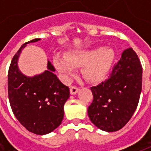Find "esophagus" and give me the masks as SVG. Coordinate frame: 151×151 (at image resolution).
Returning a JSON list of instances; mask_svg holds the SVG:
<instances>
[{
	"label": "esophagus",
	"instance_id": "34e87169",
	"mask_svg": "<svg viewBox=\"0 0 151 151\" xmlns=\"http://www.w3.org/2000/svg\"><path fill=\"white\" fill-rule=\"evenodd\" d=\"M78 87H77L75 86H70V94L71 95H75V94L78 93Z\"/></svg>",
	"mask_w": 151,
	"mask_h": 151
}]
</instances>
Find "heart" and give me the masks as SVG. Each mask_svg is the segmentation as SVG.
<instances>
[{
	"label": "heart",
	"mask_w": 151,
	"mask_h": 151,
	"mask_svg": "<svg viewBox=\"0 0 151 151\" xmlns=\"http://www.w3.org/2000/svg\"><path fill=\"white\" fill-rule=\"evenodd\" d=\"M115 54L109 47H98L87 51L73 52L65 56L54 57V65L61 74L69 78L74 73V67L82 66V76L90 82H99L108 75L113 64Z\"/></svg>",
	"instance_id": "obj_1"
}]
</instances>
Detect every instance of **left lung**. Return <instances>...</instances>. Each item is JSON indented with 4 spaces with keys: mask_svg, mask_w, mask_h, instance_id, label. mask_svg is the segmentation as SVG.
<instances>
[{
    "mask_svg": "<svg viewBox=\"0 0 151 151\" xmlns=\"http://www.w3.org/2000/svg\"><path fill=\"white\" fill-rule=\"evenodd\" d=\"M142 86V66L132 48L124 51L110 75L91 87L93 101L90 120L99 129L115 132L122 129L136 110Z\"/></svg>",
    "mask_w": 151,
    "mask_h": 151,
    "instance_id": "obj_1",
    "label": "left lung"
}]
</instances>
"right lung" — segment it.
<instances>
[{"label": "right lung", "instance_id": "1", "mask_svg": "<svg viewBox=\"0 0 151 151\" xmlns=\"http://www.w3.org/2000/svg\"><path fill=\"white\" fill-rule=\"evenodd\" d=\"M25 43L16 52L8 72V95L12 111L16 118L31 133L43 135L51 133L61 124L64 105L69 97V88L60 82L54 73L50 61L45 72L28 78L18 68V58Z\"/></svg>", "mask_w": 151, "mask_h": 151}]
</instances>
